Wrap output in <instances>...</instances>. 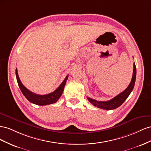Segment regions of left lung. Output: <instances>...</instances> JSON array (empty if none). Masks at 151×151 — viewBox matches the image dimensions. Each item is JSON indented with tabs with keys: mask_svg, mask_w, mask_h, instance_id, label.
I'll return each instance as SVG.
<instances>
[{
	"mask_svg": "<svg viewBox=\"0 0 151 151\" xmlns=\"http://www.w3.org/2000/svg\"><path fill=\"white\" fill-rule=\"evenodd\" d=\"M136 66L135 63H133V76L131 80L130 83L129 84L128 87L124 90L123 92L118 94V96L114 97L110 101H98L97 100L92 99L91 98L87 97L89 102L96 107H99L100 109H106V110H112L116 109L117 107H119L124 102L129 95L130 94L134 87L135 79H136Z\"/></svg>",
	"mask_w": 151,
	"mask_h": 151,
	"instance_id": "obj_1",
	"label": "left lung"
}]
</instances>
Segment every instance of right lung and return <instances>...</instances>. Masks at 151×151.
<instances>
[{
    "instance_id": "obj_1",
    "label": "right lung",
    "mask_w": 151,
    "mask_h": 151,
    "mask_svg": "<svg viewBox=\"0 0 151 151\" xmlns=\"http://www.w3.org/2000/svg\"><path fill=\"white\" fill-rule=\"evenodd\" d=\"M16 76L19 87L21 90V92L24 95V96L27 98L30 102L39 106L49 105L56 102L61 96V95L63 92L64 86H65L66 83V80L68 78V75L61 83V84L59 85V87L53 92L46 95H38L29 91V90L26 88L23 85V83H21L18 74V70H17V68L16 69Z\"/></svg>"
}]
</instances>
